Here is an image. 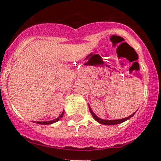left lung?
<instances>
[{"label": "left lung", "instance_id": "obj_1", "mask_svg": "<svg viewBox=\"0 0 161 161\" xmlns=\"http://www.w3.org/2000/svg\"><path fill=\"white\" fill-rule=\"evenodd\" d=\"M89 108H90V111L91 114H92V116L93 117L94 119H95L97 122L100 123V124L102 125H117V124H120V123L121 122H124V121H125L126 120L129 119V118H131L135 114V113L132 114L130 115V116L127 117V118H122V119H119V120H103V119H100V118H98V117H97V115L92 111V110H91L90 106H89Z\"/></svg>", "mask_w": 161, "mask_h": 161}]
</instances>
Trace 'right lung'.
Wrapping results in <instances>:
<instances>
[{"label": "right lung", "instance_id": "obj_1", "mask_svg": "<svg viewBox=\"0 0 161 161\" xmlns=\"http://www.w3.org/2000/svg\"><path fill=\"white\" fill-rule=\"evenodd\" d=\"M63 114H64V111L62 112V114H61L60 115V116L58 117V118H56V119L53 120V121H37V124H40V125H50V124H52V123H54V122H56V121H58V120H59L61 118H62Z\"/></svg>", "mask_w": 161, "mask_h": 161}]
</instances>
